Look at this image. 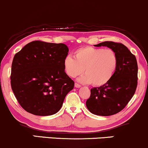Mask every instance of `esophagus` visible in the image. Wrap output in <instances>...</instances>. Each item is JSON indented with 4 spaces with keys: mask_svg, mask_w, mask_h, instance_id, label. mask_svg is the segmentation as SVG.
<instances>
[{
    "mask_svg": "<svg viewBox=\"0 0 148 148\" xmlns=\"http://www.w3.org/2000/svg\"><path fill=\"white\" fill-rule=\"evenodd\" d=\"M75 87L80 88L81 87V85H79V84H77V83H75Z\"/></svg>",
    "mask_w": 148,
    "mask_h": 148,
    "instance_id": "34e87169",
    "label": "esophagus"
}]
</instances>
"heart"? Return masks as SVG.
Instances as JSON below:
<instances>
[{"mask_svg":"<svg viewBox=\"0 0 148 148\" xmlns=\"http://www.w3.org/2000/svg\"><path fill=\"white\" fill-rule=\"evenodd\" d=\"M63 64L64 71L69 77H75L84 71L85 75L78 81L101 86L107 84L115 73L118 57L112 49L85 46L75 51L74 58L69 55L66 57Z\"/></svg>","mask_w":148,"mask_h":148,"instance_id":"heart-1","label":"heart"}]
</instances>
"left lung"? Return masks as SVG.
<instances>
[{
	"mask_svg": "<svg viewBox=\"0 0 148 148\" xmlns=\"http://www.w3.org/2000/svg\"><path fill=\"white\" fill-rule=\"evenodd\" d=\"M95 46H107L114 50L118 57V66L107 84L91 88L86 105L95 115L112 116L123 110L136 91L138 80L136 59L121 43L105 41Z\"/></svg>",
	"mask_w": 148,
	"mask_h": 148,
	"instance_id": "obj_1",
	"label": "left lung"
}]
</instances>
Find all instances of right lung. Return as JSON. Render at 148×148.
Wrapping results in <instances>:
<instances>
[{"mask_svg": "<svg viewBox=\"0 0 148 148\" xmlns=\"http://www.w3.org/2000/svg\"><path fill=\"white\" fill-rule=\"evenodd\" d=\"M68 52L64 43L34 41L14 55L12 89L26 112L46 116L60 110L66 95L74 87L64 69Z\"/></svg>", "mask_w": 148, "mask_h": 148, "instance_id": "add662e5", "label": "right lung"}]
</instances>
